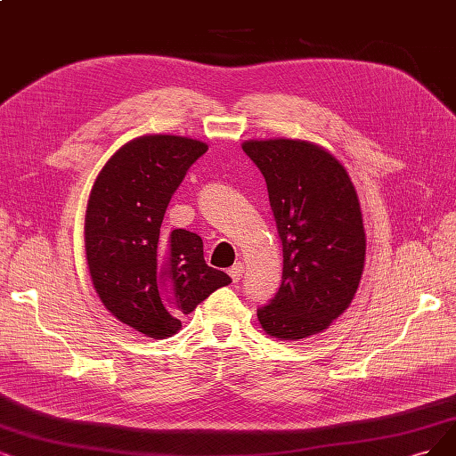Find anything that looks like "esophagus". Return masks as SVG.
I'll list each match as a JSON object with an SVG mask.
<instances>
[{"label":"esophagus","instance_id":"obj_1","mask_svg":"<svg viewBox=\"0 0 456 456\" xmlns=\"http://www.w3.org/2000/svg\"><path fill=\"white\" fill-rule=\"evenodd\" d=\"M242 273H244V265L239 261V263H234L231 268H229V276H231V280L237 283V281H240V278H242Z\"/></svg>","mask_w":456,"mask_h":456}]
</instances>
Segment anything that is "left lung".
<instances>
[{"instance_id":"obj_1","label":"left lung","mask_w":456,"mask_h":456,"mask_svg":"<svg viewBox=\"0 0 456 456\" xmlns=\"http://www.w3.org/2000/svg\"><path fill=\"white\" fill-rule=\"evenodd\" d=\"M265 176L283 249L281 285L257 310L266 334L302 340L323 332L357 293L366 237L359 197L344 165L308 141L242 144Z\"/></svg>"}]
</instances>
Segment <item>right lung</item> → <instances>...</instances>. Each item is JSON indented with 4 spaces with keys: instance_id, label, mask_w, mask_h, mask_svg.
I'll return each instance as SVG.
<instances>
[{
    "instance_id": "obj_1",
    "label": "right lung",
    "mask_w": 456,
    "mask_h": 456,
    "mask_svg": "<svg viewBox=\"0 0 456 456\" xmlns=\"http://www.w3.org/2000/svg\"><path fill=\"white\" fill-rule=\"evenodd\" d=\"M208 150L176 134H144L124 144L97 175L84 219L94 288L124 325L150 338L180 330V317L231 278L208 266L199 234H161L168 200Z\"/></svg>"
}]
</instances>
